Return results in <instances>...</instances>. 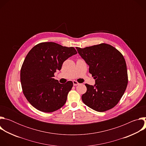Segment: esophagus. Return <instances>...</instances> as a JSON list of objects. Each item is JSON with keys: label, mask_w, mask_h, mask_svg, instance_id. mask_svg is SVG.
Wrapping results in <instances>:
<instances>
[{"label": "esophagus", "mask_w": 146, "mask_h": 146, "mask_svg": "<svg viewBox=\"0 0 146 146\" xmlns=\"http://www.w3.org/2000/svg\"><path fill=\"white\" fill-rule=\"evenodd\" d=\"M73 86H77V85L79 84V83H78V82H77L76 81H75V80H74V81H73Z\"/></svg>", "instance_id": "34e87169"}]
</instances>
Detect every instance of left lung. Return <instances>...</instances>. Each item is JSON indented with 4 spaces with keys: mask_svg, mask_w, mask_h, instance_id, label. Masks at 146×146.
I'll return each mask as SVG.
<instances>
[{
    "mask_svg": "<svg viewBox=\"0 0 146 146\" xmlns=\"http://www.w3.org/2000/svg\"><path fill=\"white\" fill-rule=\"evenodd\" d=\"M76 49L95 79L94 86L86 84L87 90L81 96L82 102L99 112L112 109L121 99L128 84L127 65L123 55L105 43Z\"/></svg>",
    "mask_w": 146,
    "mask_h": 146,
    "instance_id": "8db88e82",
    "label": "left lung"
}]
</instances>
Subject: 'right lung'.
Returning a JSON list of instances; mask_svg holds the SVG:
<instances>
[{"instance_id": "add662e5", "label": "right lung", "mask_w": 146, "mask_h": 146, "mask_svg": "<svg viewBox=\"0 0 146 146\" xmlns=\"http://www.w3.org/2000/svg\"><path fill=\"white\" fill-rule=\"evenodd\" d=\"M77 53L74 47L54 42L41 43L31 50L20 76L23 93L32 106L41 111L51 113L65 105L73 82L60 84L53 77L64 62Z\"/></svg>"}]
</instances>
